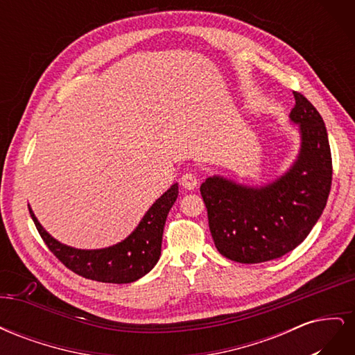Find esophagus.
Wrapping results in <instances>:
<instances>
[{
	"label": "esophagus",
	"mask_w": 355,
	"mask_h": 355,
	"mask_svg": "<svg viewBox=\"0 0 355 355\" xmlns=\"http://www.w3.org/2000/svg\"><path fill=\"white\" fill-rule=\"evenodd\" d=\"M180 184H182V187L187 188V189L197 188V185H198L197 175L192 173V171H187V173H184V176L180 178Z\"/></svg>",
	"instance_id": "34e87169"
}]
</instances>
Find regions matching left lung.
I'll use <instances>...</instances> for the list:
<instances>
[{"mask_svg": "<svg viewBox=\"0 0 355 355\" xmlns=\"http://www.w3.org/2000/svg\"><path fill=\"white\" fill-rule=\"evenodd\" d=\"M293 96L290 120L299 124L302 142L287 173L259 188L220 176L200 187L214 245L234 262L261 263L292 252L326 207L333 175L326 125L302 93Z\"/></svg>", "mask_w": 355, "mask_h": 355, "instance_id": "1", "label": "left lung"}]
</instances>
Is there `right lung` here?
Wrapping results in <instances>:
<instances>
[{"mask_svg": "<svg viewBox=\"0 0 355 355\" xmlns=\"http://www.w3.org/2000/svg\"><path fill=\"white\" fill-rule=\"evenodd\" d=\"M178 184L171 185L124 241L98 250L73 249L59 243L41 227L31 207L29 213L49 250L71 271L94 282L125 284L139 280L158 262L164 223L178 198Z\"/></svg>", "mask_w": 355, "mask_h": 355, "instance_id": "right-lung-1", "label": "right lung"}]
</instances>
